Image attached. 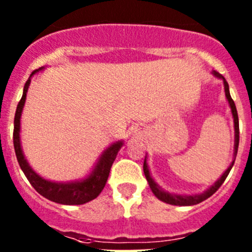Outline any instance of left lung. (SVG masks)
<instances>
[{"instance_id": "left-lung-1", "label": "left lung", "mask_w": 252, "mask_h": 252, "mask_svg": "<svg viewBox=\"0 0 252 252\" xmlns=\"http://www.w3.org/2000/svg\"><path fill=\"white\" fill-rule=\"evenodd\" d=\"M213 74H215L216 77L222 78V79H223L224 94H226V98H227V101H228V104H230V107H231V112H232V116H233V124H235V153H233V157L235 158H233V161L231 162V165L228 166V168H227V170L224 171L223 174H222V177L220 178V179H218L212 187H209L207 190H204L203 193H201V194H193V195H180V194H173V193L165 192L164 189H161L157 183H155V180L151 178L150 171H149V166H148V162H146V157H145V160H144V174H145L146 180H148L149 186H150V189L153 190V193L155 194V197H157L158 199H160V201H162V202H165V203H168V204H173V206H194V204H198V203H201V202L206 201L207 198H209L211 195L213 194V193L217 192L218 188L222 186V183H223L224 180H226V178H227V175H228V173H230V170L232 169L233 162H235L236 155H237V149H239V139H240V136H239V133H240L239 116H237V110H236L235 102H233V99L231 98L230 90H228V83L224 81V78L222 77L220 73L213 72Z\"/></svg>"}]
</instances>
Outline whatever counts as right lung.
Here are the masks:
<instances>
[{
  "label": "right lung",
  "instance_id": "right-lung-1",
  "mask_svg": "<svg viewBox=\"0 0 252 252\" xmlns=\"http://www.w3.org/2000/svg\"><path fill=\"white\" fill-rule=\"evenodd\" d=\"M36 72H39V70H34L31 75H34ZM30 82L31 79L29 78L25 86H24V93H22L21 99L17 104L15 120H13V148H15L20 168L24 171V174L26 175L31 186L34 187L35 190L49 201L60 204H84L87 202L92 201V199L98 197L102 189L106 186L108 175H110L111 166H112L113 161L117 157V153L122 148L124 142H113L110 148H107L99 158L98 162L95 164L92 173L86 179L66 182V183H57V182H50V180H46L37 175L29 165L28 160L25 159L24 153H22L21 144H20V119H21L22 108L25 104L26 93H28Z\"/></svg>",
  "mask_w": 252,
  "mask_h": 252
}]
</instances>
